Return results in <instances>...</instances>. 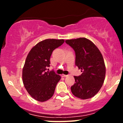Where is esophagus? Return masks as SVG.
I'll return each mask as SVG.
<instances>
[{
  "instance_id": "esophagus-1",
  "label": "esophagus",
  "mask_w": 123,
  "mask_h": 123,
  "mask_svg": "<svg viewBox=\"0 0 123 123\" xmlns=\"http://www.w3.org/2000/svg\"><path fill=\"white\" fill-rule=\"evenodd\" d=\"M61 76H62V77H68V75H67V74H62L61 75Z\"/></svg>"
}]
</instances>
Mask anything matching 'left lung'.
I'll list each match as a JSON object with an SVG mask.
<instances>
[{
    "label": "left lung",
    "mask_w": 123,
    "mask_h": 123,
    "mask_svg": "<svg viewBox=\"0 0 123 123\" xmlns=\"http://www.w3.org/2000/svg\"><path fill=\"white\" fill-rule=\"evenodd\" d=\"M74 50L75 65L82 72L74 76L75 83L71 87L72 94L86 99L95 95L104 84L106 68L102 55L91 40L85 37L65 40Z\"/></svg>",
    "instance_id": "left-lung-1"
}]
</instances>
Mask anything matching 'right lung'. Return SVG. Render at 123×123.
Segmentation results:
<instances>
[{
  "instance_id": "add662e5",
  "label": "right lung",
  "mask_w": 123,
  "mask_h": 123,
  "mask_svg": "<svg viewBox=\"0 0 123 123\" xmlns=\"http://www.w3.org/2000/svg\"><path fill=\"white\" fill-rule=\"evenodd\" d=\"M63 39H46L40 42L28 53L22 69V81L26 91L35 99L44 102L53 97L61 76L54 71L46 72L50 57Z\"/></svg>"
}]
</instances>
